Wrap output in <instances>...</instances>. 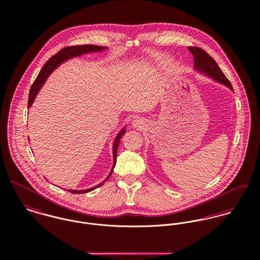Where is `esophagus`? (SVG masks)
<instances>
[{
  "mask_svg": "<svg viewBox=\"0 0 260 260\" xmlns=\"http://www.w3.org/2000/svg\"><path fill=\"white\" fill-rule=\"evenodd\" d=\"M131 124L134 128H137V129H142L143 127H145V122L141 118H135Z\"/></svg>",
  "mask_w": 260,
  "mask_h": 260,
  "instance_id": "esophagus-1",
  "label": "esophagus"
}]
</instances>
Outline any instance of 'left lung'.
I'll return each instance as SVG.
<instances>
[{"label":"left lung","instance_id":"left-lung-1","mask_svg":"<svg viewBox=\"0 0 260 260\" xmlns=\"http://www.w3.org/2000/svg\"><path fill=\"white\" fill-rule=\"evenodd\" d=\"M189 51L193 55L194 58V70L198 71L201 74L205 75L213 79L214 81L225 85L231 91L233 88L229 82V80L223 74L222 71L214 61L212 57H210L203 49L198 47H188Z\"/></svg>","mask_w":260,"mask_h":260}]
</instances>
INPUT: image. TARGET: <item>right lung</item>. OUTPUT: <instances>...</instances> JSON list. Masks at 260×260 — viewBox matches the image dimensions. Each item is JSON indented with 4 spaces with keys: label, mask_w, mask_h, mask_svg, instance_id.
<instances>
[{
    "label": "right lung",
    "mask_w": 260,
    "mask_h": 260,
    "mask_svg": "<svg viewBox=\"0 0 260 260\" xmlns=\"http://www.w3.org/2000/svg\"><path fill=\"white\" fill-rule=\"evenodd\" d=\"M105 49H107V47H103V46H95V45H79V46H72V47H66L64 49H62L61 51H59L57 54H55L53 57H51L46 64L44 65V67L42 68V70L40 71V73L37 76L36 80L34 81L31 89H30V93H29V101H28V108H30L37 96L40 89L42 88V86L44 85V83L46 82L47 78L49 77V75L51 74L55 69H57L62 63L75 58V57H79L82 56L84 54H89V53H94V52H102ZM126 130L125 127L122 128V130L117 134L114 142H113V166H112L111 171L109 173V175L106 177V179L101 182L98 185L85 189V190H68L71 193H76V194H81V193H87L90 192L94 189H96L97 187H100L104 184L105 181H107L110 176H111L113 169L116 165V157H117V151H118V146L120 143V139L122 138V136L125 134Z\"/></svg>",
    "instance_id": "1"
}]
</instances>
